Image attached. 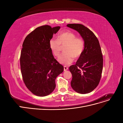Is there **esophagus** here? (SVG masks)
Returning a JSON list of instances; mask_svg holds the SVG:
<instances>
[{
	"label": "esophagus",
	"instance_id": "obj_1",
	"mask_svg": "<svg viewBox=\"0 0 123 123\" xmlns=\"http://www.w3.org/2000/svg\"><path fill=\"white\" fill-rule=\"evenodd\" d=\"M64 71H67L68 69V68L67 66H64Z\"/></svg>",
	"mask_w": 123,
	"mask_h": 123
}]
</instances>
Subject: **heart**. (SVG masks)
Returning a JSON list of instances; mask_svg holds the SVG:
<instances>
[{"label":"heart","instance_id":"heart-1","mask_svg":"<svg viewBox=\"0 0 123 123\" xmlns=\"http://www.w3.org/2000/svg\"><path fill=\"white\" fill-rule=\"evenodd\" d=\"M49 45L53 54L59 57L61 54L62 47L66 46L64 48V53L58 58L59 63L68 65L73 62L74 57L79 58L82 55L85 49L84 40L76 37V35L71 31H64L59 33L57 36V40L51 39Z\"/></svg>","mask_w":123,"mask_h":123}]
</instances>
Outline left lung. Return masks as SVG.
<instances>
[{
    "label": "left lung",
    "mask_w": 123,
    "mask_h": 123,
    "mask_svg": "<svg viewBox=\"0 0 123 123\" xmlns=\"http://www.w3.org/2000/svg\"><path fill=\"white\" fill-rule=\"evenodd\" d=\"M67 25L80 33L85 44L82 55L75 65L69 67L72 75L71 86L77 93H89L98 86L102 76L103 58L98 40L90 30L83 25Z\"/></svg>",
    "instance_id": "left-lung-1"
}]
</instances>
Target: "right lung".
<instances>
[{
    "instance_id": "add662e5",
    "label": "right lung",
    "mask_w": 123,
    "mask_h": 123,
    "mask_svg": "<svg viewBox=\"0 0 123 123\" xmlns=\"http://www.w3.org/2000/svg\"><path fill=\"white\" fill-rule=\"evenodd\" d=\"M60 27L44 25L36 28L25 38L21 51V72L26 87L39 96L50 94L55 88V79L64 67L54 58L49 43Z\"/></svg>"
}]
</instances>
